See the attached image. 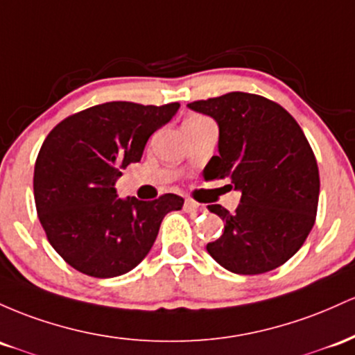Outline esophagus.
<instances>
[{"mask_svg":"<svg viewBox=\"0 0 355 355\" xmlns=\"http://www.w3.org/2000/svg\"><path fill=\"white\" fill-rule=\"evenodd\" d=\"M201 209V205L196 201H193V199H186L184 201V211H188V213H196V211Z\"/></svg>","mask_w":355,"mask_h":355,"instance_id":"1","label":"esophagus"}]
</instances>
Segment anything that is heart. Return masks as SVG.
<instances>
[{"label":"heart","mask_w":355,"mask_h":355,"mask_svg":"<svg viewBox=\"0 0 355 355\" xmlns=\"http://www.w3.org/2000/svg\"><path fill=\"white\" fill-rule=\"evenodd\" d=\"M193 119H202V117H191V119H189V121H193Z\"/></svg>","instance_id":"1"}]
</instances>
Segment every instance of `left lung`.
<instances>
[{
    "label": "left lung",
    "mask_w": 355,
    "mask_h": 355,
    "mask_svg": "<svg viewBox=\"0 0 355 355\" xmlns=\"http://www.w3.org/2000/svg\"><path fill=\"white\" fill-rule=\"evenodd\" d=\"M188 107L220 127V154L206 164L205 178L230 179L241 193L234 213L208 206L225 231L206 250L238 275L278 268L300 250L315 223L320 179L304 130L282 105L245 92Z\"/></svg>",
    "instance_id": "obj_1"
}]
</instances>
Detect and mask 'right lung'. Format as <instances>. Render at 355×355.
<instances>
[{
    "mask_svg": "<svg viewBox=\"0 0 355 355\" xmlns=\"http://www.w3.org/2000/svg\"><path fill=\"white\" fill-rule=\"evenodd\" d=\"M179 103L107 102L70 115L49 134L35 164L37 213L50 245L78 272L112 278L135 268L156 241L167 213L184 199L119 198L122 169L139 162L149 137Z\"/></svg>",
    "mask_w": 355,
    "mask_h": 355,
    "instance_id": "add662e5",
    "label": "right lung"
}]
</instances>
